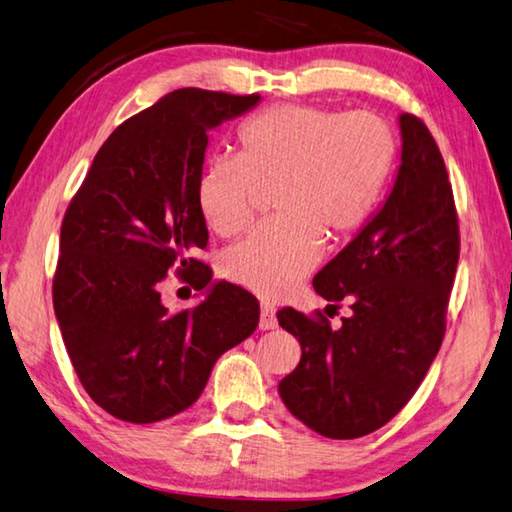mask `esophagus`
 <instances>
[{
  "mask_svg": "<svg viewBox=\"0 0 512 512\" xmlns=\"http://www.w3.org/2000/svg\"><path fill=\"white\" fill-rule=\"evenodd\" d=\"M258 329L261 331H270L276 329V313L272 306H261V322H258Z\"/></svg>",
  "mask_w": 512,
  "mask_h": 512,
  "instance_id": "34e87169",
  "label": "esophagus"
}]
</instances>
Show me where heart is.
<instances>
[{
  "label": "heart",
  "mask_w": 512,
  "mask_h": 512,
  "mask_svg": "<svg viewBox=\"0 0 512 512\" xmlns=\"http://www.w3.org/2000/svg\"><path fill=\"white\" fill-rule=\"evenodd\" d=\"M240 154L215 156L197 183L213 231L236 236L256 213L261 188L279 215L258 224L224 256V274L263 297H281L313 270L322 233L347 238L374 213L397 161L383 117L283 104L242 124Z\"/></svg>",
  "instance_id": "1"
}]
</instances>
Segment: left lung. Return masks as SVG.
Returning a JSON list of instances; mask_svg holds the SVG:
<instances>
[{
    "label": "left lung",
    "instance_id": "8db88e82",
    "mask_svg": "<svg viewBox=\"0 0 512 512\" xmlns=\"http://www.w3.org/2000/svg\"><path fill=\"white\" fill-rule=\"evenodd\" d=\"M401 165L390 197L365 229L315 274L333 311L281 308L276 320L301 345L279 395L299 422L333 440L388 424L429 372L447 329L449 292L460 256L458 213L445 161L420 117L404 113Z\"/></svg>",
    "mask_w": 512,
    "mask_h": 512
}]
</instances>
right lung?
<instances>
[{
    "label": "right lung",
    "mask_w": 512,
    "mask_h": 512,
    "mask_svg": "<svg viewBox=\"0 0 512 512\" xmlns=\"http://www.w3.org/2000/svg\"><path fill=\"white\" fill-rule=\"evenodd\" d=\"M261 95L181 88L122 122L99 149L61 224L54 311L67 356L90 399L131 424L195 404L215 360L258 326L245 288L213 281L197 204L208 131ZM170 271L205 295L170 314Z\"/></svg>",
    "instance_id": "right-lung-1"
}]
</instances>
